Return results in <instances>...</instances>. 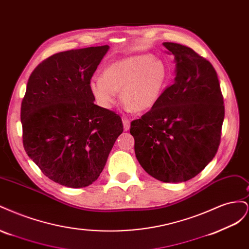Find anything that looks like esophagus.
Returning <instances> with one entry per match:
<instances>
[{
	"label": "esophagus",
	"instance_id": "obj_1",
	"mask_svg": "<svg viewBox=\"0 0 249 249\" xmlns=\"http://www.w3.org/2000/svg\"><path fill=\"white\" fill-rule=\"evenodd\" d=\"M123 124H124V131H129L130 129V122L127 119H123Z\"/></svg>",
	"mask_w": 249,
	"mask_h": 249
}]
</instances>
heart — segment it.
<instances>
[{
	"mask_svg": "<svg viewBox=\"0 0 249 249\" xmlns=\"http://www.w3.org/2000/svg\"><path fill=\"white\" fill-rule=\"evenodd\" d=\"M167 80L168 70L162 60L149 55L130 56L109 64L102 77L90 83V91L104 110L114 108L117 92L122 91L127 111L146 112L159 103Z\"/></svg>",
	"mask_w": 249,
	"mask_h": 249,
	"instance_id": "heart-1",
	"label": "heart"
}]
</instances>
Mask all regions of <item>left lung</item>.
Instances as JSON below:
<instances>
[{"label":"left lung","mask_w":249,"mask_h":249,"mask_svg":"<svg viewBox=\"0 0 249 249\" xmlns=\"http://www.w3.org/2000/svg\"><path fill=\"white\" fill-rule=\"evenodd\" d=\"M175 56L176 78L156 106L131 123L135 155L149 176L182 183L213 160L220 143L223 96L216 71L192 49L163 42Z\"/></svg>","instance_id":"obj_1"}]
</instances>
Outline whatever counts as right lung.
Instances as JSON below:
<instances>
[{
  "label": "right lung",
  "instance_id": "obj_1",
  "mask_svg": "<svg viewBox=\"0 0 249 249\" xmlns=\"http://www.w3.org/2000/svg\"><path fill=\"white\" fill-rule=\"evenodd\" d=\"M109 46L58 53L29 78L21 102L22 143L44 176L70 188L100 177L124 131L115 112L94 104L90 80Z\"/></svg>",
  "mask_w": 249,
  "mask_h": 249
}]
</instances>
